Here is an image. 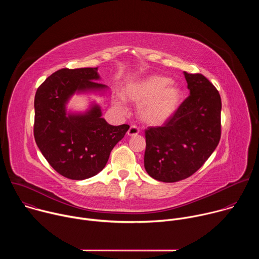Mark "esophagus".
Segmentation results:
<instances>
[{
    "instance_id": "esophagus-1",
    "label": "esophagus",
    "mask_w": 259,
    "mask_h": 259,
    "mask_svg": "<svg viewBox=\"0 0 259 259\" xmlns=\"http://www.w3.org/2000/svg\"><path fill=\"white\" fill-rule=\"evenodd\" d=\"M138 133H139V129H138V127H136V126H134V125L130 126V128H129L128 132H127L128 136H135V135H137Z\"/></svg>"
}]
</instances>
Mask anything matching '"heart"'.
<instances>
[{"label":"heart","instance_id":"1","mask_svg":"<svg viewBox=\"0 0 259 259\" xmlns=\"http://www.w3.org/2000/svg\"><path fill=\"white\" fill-rule=\"evenodd\" d=\"M124 98L139 104V116L149 125L158 126L170 120L182 100L181 89L162 75H152L129 82L124 88ZM116 104L124 108V99L119 97Z\"/></svg>","mask_w":259,"mask_h":259}]
</instances>
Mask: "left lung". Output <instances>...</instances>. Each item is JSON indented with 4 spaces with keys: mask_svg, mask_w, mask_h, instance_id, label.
<instances>
[{
    "mask_svg": "<svg viewBox=\"0 0 259 259\" xmlns=\"http://www.w3.org/2000/svg\"><path fill=\"white\" fill-rule=\"evenodd\" d=\"M189 97L163 126L145 130L144 168L163 182L186 179L215 151L221 135V98L201 73L184 71Z\"/></svg>",
    "mask_w": 259,
    "mask_h": 259,
    "instance_id": "1",
    "label": "left lung"
}]
</instances>
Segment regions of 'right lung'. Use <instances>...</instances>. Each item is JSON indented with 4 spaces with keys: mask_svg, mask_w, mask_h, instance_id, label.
I'll return each instance as SVG.
<instances>
[{
    "mask_svg": "<svg viewBox=\"0 0 259 259\" xmlns=\"http://www.w3.org/2000/svg\"><path fill=\"white\" fill-rule=\"evenodd\" d=\"M98 79L97 67L62 68L35 92V143L50 166L69 179L83 180L99 173L129 129L126 124L109 125L97 104L84 114L66 113V103L76 92L107 89Z\"/></svg>",
    "mask_w": 259,
    "mask_h": 259,
    "instance_id": "right-lung-1",
    "label": "right lung"
}]
</instances>
